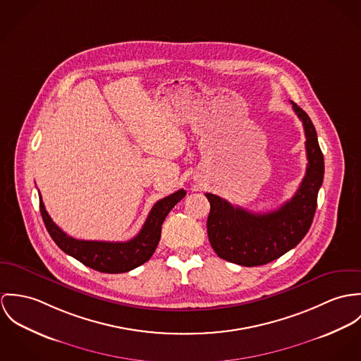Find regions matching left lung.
<instances>
[{
	"label": "left lung",
	"instance_id": "obj_1",
	"mask_svg": "<svg viewBox=\"0 0 361 361\" xmlns=\"http://www.w3.org/2000/svg\"><path fill=\"white\" fill-rule=\"evenodd\" d=\"M290 104L303 123L309 161L292 200L274 212L259 214L206 194L210 203L207 237L217 256L227 262L246 267L270 263L303 240L313 223L324 178V157L310 118L295 102Z\"/></svg>",
	"mask_w": 361,
	"mask_h": 361
}]
</instances>
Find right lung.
<instances>
[{
	"label": "right lung",
	"mask_w": 361,
	"mask_h": 361,
	"mask_svg": "<svg viewBox=\"0 0 361 361\" xmlns=\"http://www.w3.org/2000/svg\"><path fill=\"white\" fill-rule=\"evenodd\" d=\"M184 190L158 200L151 209L141 231L127 242L82 240L69 237L49 217L40 195V212L47 231L54 242L69 256L78 259L84 266L101 273H126L151 259L159 240L161 224L169 212L185 197Z\"/></svg>",
	"instance_id": "right-lung-1"
}]
</instances>
